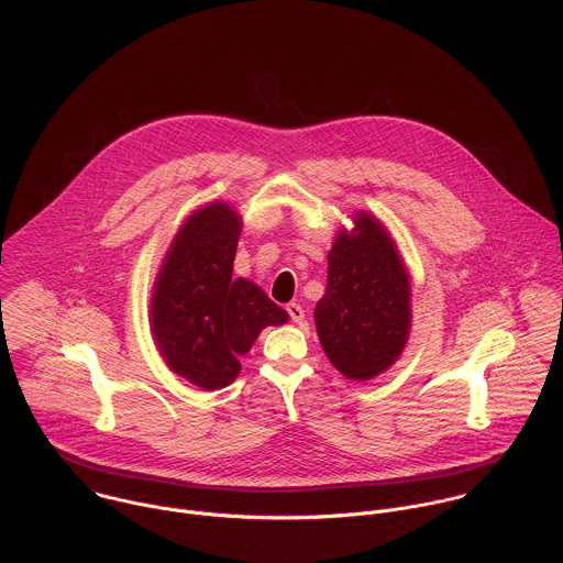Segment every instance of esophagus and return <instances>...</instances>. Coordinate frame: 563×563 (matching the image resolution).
Masks as SVG:
<instances>
[{
  "mask_svg": "<svg viewBox=\"0 0 563 563\" xmlns=\"http://www.w3.org/2000/svg\"><path fill=\"white\" fill-rule=\"evenodd\" d=\"M286 310H288L290 319L295 322H303V319H306V312H303V308L299 303H288Z\"/></svg>",
  "mask_w": 563,
  "mask_h": 563,
  "instance_id": "34e87169",
  "label": "esophagus"
}]
</instances>
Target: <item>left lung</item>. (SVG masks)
<instances>
[{
    "instance_id": "left-lung-1",
    "label": "left lung",
    "mask_w": 563,
    "mask_h": 563,
    "mask_svg": "<svg viewBox=\"0 0 563 563\" xmlns=\"http://www.w3.org/2000/svg\"><path fill=\"white\" fill-rule=\"evenodd\" d=\"M329 249L327 288L314 308L329 362L353 382L386 373L411 331V279L388 228L366 210Z\"/></svg>"
}]
</instances>
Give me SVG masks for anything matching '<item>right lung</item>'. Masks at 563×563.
<instances>
[{"mask_svg": "<svg viewBox=\"0 0 563 563\" xmlns=\"http://www.w3.org/2000/svg\"><path fill=\"white\" fill-rule=\"evenodd\" d=\"M241 230L230 203L197 208L170 242L152 290L150 327L162 360L201 390L230 386L260 331L290 319L257 284L232 277Z\"/></svg>", "mask_w": 563, "mask_h": 563, "instance_id": "1", "label": "right lung"}]
</instances>
